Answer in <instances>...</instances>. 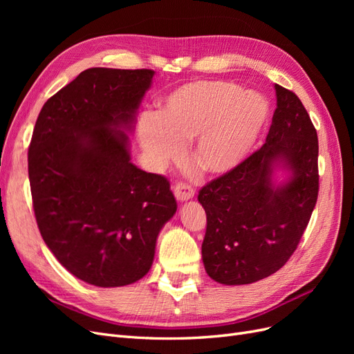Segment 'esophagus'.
Wrapping results in <instances>:
<instances>
[{
  "label": "esophagus",
  "mask_w": 354,
  "mask_h": 354,
  "mask_svg": "<svg viewBox=\"0 0 354 354\" xmlns=\"http://www.w3.org/2000/svg\"><path fill=\"white\" fill-rule=\"evenodd\" d=\"M194 195H195V189L192 187L190 185L185 183V181H177V183L174 185V196L178 201L190 199Z\"/></svg>",
  "instance_id": "obj_1"
}]
</instances>
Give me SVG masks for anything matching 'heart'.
Instances as JSON below:
<instances>
[{
    "instance_id": "b5f03b06",
    "label": "heart",
    "mask_w": 354,
    "mask_h": 354,
    "mask_svg": "<svg viewBox=\"0 0 354 354\" xmlns=\"http://www.w3.org/2000/svg\"><path fill=\"white\" fill-rule=\"evenodd\" d=\"M269 103L257 93H242L220 80L181 85L160 104L156 116H145L138 140L156 167L176 159L183 143L208 174L223 176L250 156L267 125Z\"/></svg>"
}]
</instances>
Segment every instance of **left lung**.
Segmentation results:
<instances>
[{"mask_svg":"<svg viewBox=\"0 0 354 354\" xmlns=\"http://www.w3.org/2000/svg\"><path fill=\"white\" fill-rule=\"evenodd\" d=\"M276 109L266 143L227 174L211 180L198 199L207 212L202 260L211 279L252 283L291 259L319 194L316 128L298 95L274 84ZM285 160L295 177L274 189L272 160Z\"/></svg>","mask_w":354,"mask_h":354,"instance_id":"1","label":"left lung"}]
</instances>
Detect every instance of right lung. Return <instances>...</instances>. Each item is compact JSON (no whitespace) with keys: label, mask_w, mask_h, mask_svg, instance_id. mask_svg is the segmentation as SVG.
<instances>
[{"label":"right lung","mask_w":354,"mask_h":354,"mask_svg":"<svg viewBox=\"0 0 354 354\" xmlns=\"http://www.w3.org/2000/svg\"><path fill=\"white\" fill-rule=\"evenodd\" d=\"M152 69L91 68L44 103L28 149L42 239L78 279L130 285L149 272L177 202L169 180L130 162L127 136Z\"/></svg>","instance_id":"1"}]
</instances>
